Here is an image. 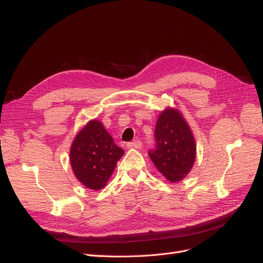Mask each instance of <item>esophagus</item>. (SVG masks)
Wrapping results in <instances>:
<instances>
[{"label": "esophagus", "mask_w": 263, "mask_h": 263, "mask_svg": "<svg viewBox=\"0 0 263 263\" xmlns=\"http://www.w3.org/2000/svg\"><path fill=\"white\" fill-rule=\"evenodd\" d=\"M141 146H142V144H141L140 140H135V141H132V142H128V144H127V147H128V148H138V149H140Z\"/></svg>", "instance_id": "34e87169"}]
</instances>
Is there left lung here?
I'll use <instances>...</instances> for the list:
<instances>
[{
    "instance_id": "1",
    "label": "left lung",
    "mask_w": 263,
    "mask_h": 263,
    "mask_svg": "<svg viewBox=\"0 0 263 263\" xmlns=\"http://www.w3.org/2000/svg\"><path fill=\"white\" fill-rule=\"evenodd\" d=\"M155 137L156 149L148 154L156 168L172 183L184 179L195 162L196 145L192 130L178 108L162 110L156 124Z\"/></svg>"
}]
</instances>
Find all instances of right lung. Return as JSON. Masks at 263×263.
I'll list each match as a JSON object with an SVG mask.
<instances>
[{
  "mask_svg": "<svg viewBox=\"0 0 263 263\" xmlns=\"http://www.w3.org/2000/svg\"><path fill=\"white\" fill-rule=\"evenodd\" d=\"M124 150L97 119L77 134L70 147V164L79 182L93 191L106 185Z\"/></svg>",
  "mask_w": 263,
  "mask_h": 263,
  "instance_id": "add662e5",
  "label": "right lung"
}]
</instances>
